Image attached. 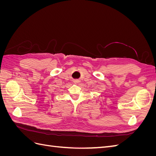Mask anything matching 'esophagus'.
<instances>
[{
    "label": "esophagus",
    "mask_w": 156,
    "mask_h": 156,
    "mask_svg": "<svg viewBox=\"0 0 156 156\" xmlns=\"http://www.w3.org/2000/svg\"><path fill=\"white\" fill-rule=\"evenodd\" d=\"M73 83H74L75 84H77V83H79V80H77V79H75L74 81H73Z\"/></svg>",
    "instance_id": "esophagus-1"
}]
</instances>
